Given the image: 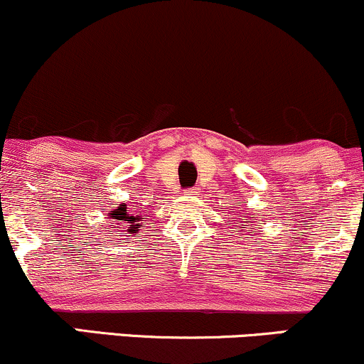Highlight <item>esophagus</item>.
I'll return each instance as SVG.
<instances>
[{"mask_svg":"<svg viewBox=\"0 0 364 364\" xmlns=\"http://www.w3.org/2000/svg\"><path fill=\"white\" fill-rule=\"evenodd\" d=\"M185 193L190 195V196H193V195H196V190H195V188H188Z\"/></svg>","mask_w":364,"mask_h":364,"instance_id":"esophagus-1","label":"esophagus"}]
</instances>
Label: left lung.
Returning <instances> with one entry per match:
<instances>
[{"label": "left lung", "instance_id": "8db88e82", "mask_svg": "<svg viewBox=\"0 0 364 364\" xmlns=\"http://www.w3.org/2000/svg\"><path fill=\"white\" fill-rule=\"evenodd\" d=\"M246 217V219H243V220H241V223H243V225H248V223H250V229H252V231H253V223H255V220L253 219H250V217L248 215H245ZM237 231H240L241 232V229H237Z\"/></svg>", "mask_w": 364, "mask_h": 364}]
</instances>
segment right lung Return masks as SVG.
I'll list each match as a JSON object with an SVG mask.
<instances>
[{
    "label": "right lung",
    "instance_id": "1",
    "mask_svg": "<svg viewBox=\"0 0 364 364\" xmlns=\"http://www.w3.org/2000/svg\"><path fill=\"white\" fill-rule=\"evenodd\" d=\"M109 219L112 224H116L114 228H127V232L133 235V232H139L140 228V215H133L132 212L128 210L127 203H119V207H116L114 210L109 212Z\"/></svg>",
    "mask_w": 364,
    "mask_h": 364
}]
</instances>
